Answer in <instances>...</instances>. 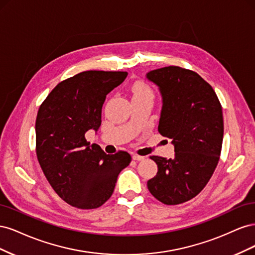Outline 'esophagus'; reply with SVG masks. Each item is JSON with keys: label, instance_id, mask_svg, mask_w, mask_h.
Listing matches in <instances>:
<instances>
[{"label": "esophagus", "instance_id": "esophagus-1", "mask_svg": "<svg viewBox=\"0 0 255 255\" xmlns=\"http://www.w3.org/2000/svg\"><path fill=\"white\" fill-rule=\"evenodd\" d=\"M133 159H134V160H143V159H144V156L137 155V154H133Z\"/></svg>", "mask_w": 255, "mask_h": 255}]
</instances>
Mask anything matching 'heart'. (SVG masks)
Wrapping results in <instances>:
<instances>
[{
    "mask_svg": "<svg viewBox=\"0 0 255 255\" xmlns=\"http://www.w3.org/2000/svg\"><path fill=\"white\" fill-rule=\"evenodd\" d=\"M132 91H133V97L135 96H142V95H152L151 89L146 86L145 84L143 83H135L132 87Z\"/></svg>",
    "mask_w": 255,
    "mask_h": 255,
    "instance_id": "heart-1",
    "label": "heart"
}]
</instances>
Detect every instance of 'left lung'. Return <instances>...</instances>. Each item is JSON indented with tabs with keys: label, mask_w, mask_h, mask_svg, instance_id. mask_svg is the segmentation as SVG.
Masks as SVG:
<instances>
[{
	"label": "left lung",
	"mask_w": 255,
	"mask_h": 255,
	"mask_svg": "<svg viewBox=\"0 0 255 255\" xmlns=\"http://www.w3.org/2000/svg\"><path fill=\"white\" fill-rule=\"evenodd\" d=\"M163 99L158 132L172 139L174 157L151 156L157 173L149 191L167 205L195 198L210 181L219 161L223 139L221 104L213 87L195 71L177 66L146 73Z\"/></svg>",
	"instance_id": "8db88e82"
}]
</instances>
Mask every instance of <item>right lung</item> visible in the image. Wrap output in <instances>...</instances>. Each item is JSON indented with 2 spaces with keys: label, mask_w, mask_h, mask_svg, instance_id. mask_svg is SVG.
<instances>
[{
  "label": "right lung",
  "mask_w": 255,
  "mask_h": 255,
  "mask_svg": "<svg viewBox=\"0 0 255 255\" xmlns=\"http://www.w3.org/2000/svg\"><path fill=\"white\" fill-rule=\"evenodd\" d=\"M123 71H84L60 82L39 107L36 154L42 171L65 202L82 210L111 198L122 169L132 160L126 151L106 154L85 138L101 126L106 95L126 80Z\"/></svg>",
  "instance_id": "1"
}]
</instances>
